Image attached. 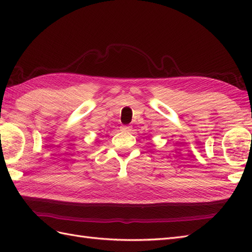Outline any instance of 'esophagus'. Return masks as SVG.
<instances>
[{
    "label": "esophagus",
    "mask_w": 252,
    "mask_h": 252,
    "mask_svg": "<svg viewBox=\"0 0 252 252\" xmlns=\"http://www.w3.org/2000/svg\"><path fill=\"white\" fill-rule=\"evenodd\" d=\"M121 130L123 132H130L132 130V127L131 126H122Z\"/></svg>",
    "instance_id": "34e87169"
}]
</instances>
